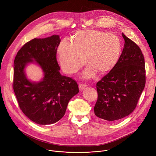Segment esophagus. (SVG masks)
<instances>
[{
	"instance_id": "esophagus-1",
	"label": "esophagus",
	"mask_w": 156,
	"mask_h": 156,
	"mask_svg": "<svg viewBox=\"0 0 156 156\" xmlns=\"http://www.w3.org/2000/svg\"><path fill=\"white\" fill-rule=\"evenodd\" d=\"M78 86H79V89H80V90H83V89H84L86 86H87V84H82V83H80V84H79V85H78Z\"/></svg>"
}]
</instances>
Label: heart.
Listing matches in <instances>:
<instances>
[{
	"instance_id": "heart-1",
	"label": "heart",
	"mask_w": 156,
	"mask_h": 156,
	"mask_svg": "<svg viewBox=\"0 0 156 156\" xmlns=\"http://www.w3.org/2000/svg\"><path fill=\"white\" fill-rule=\"evenodd\" d=\"M59 61L69 74L77 72L89 63L83 73L86 78L97 72L101 75L110 72L117 64L121 54V42L115 34L95 30H80L72 41L63 39L58 48Z\"/></svg>"
}]
</instances>
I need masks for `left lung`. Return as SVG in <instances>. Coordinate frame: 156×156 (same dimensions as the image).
I'll list each match as a JSON object with an SVG mask.
<instances>
[{
  "instance_id": "8db88e82",
  "label": "left lung",
  "mask_w": 156,
  "mask_h": 156,
  "mask_svg": "<svg viewBox=\"0 0 156 156\" xmlns=\"http://www.w3.org/2000/svg\"><path fill=\"white\" fill-rule=\"evenodd\" d=\"M125 43L116 66L96 84V116L113 121L129 115L136 108L146 83L144 56L140 47L123 33Z\"/></svg>"
}]
</instances>
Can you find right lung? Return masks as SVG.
<instances>
[{
	"label": "right lung",
	"mask_w": 156,
	"mask_h": 156,
	"mask_svg": "<svg viewBox=\"0 0 156 156\" xmlns=\"http://www.w3.org/2000/svg\"><path fill=\"white\" fill-rule=\"evenodd\" d=\"M59 35L34 38L18 51L14 61L13 87L20 109L33 122L40 125L56 123L65 115L69 100L79 92L77 83L61 75L56 59ZM35 62L44 77L40 82H30L24 69Z\"/></svg>",
	"instance_id": "obj_1"
}]
</instances>
